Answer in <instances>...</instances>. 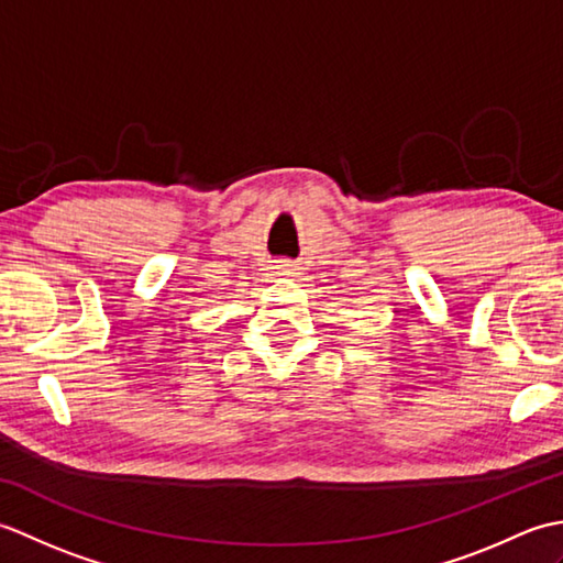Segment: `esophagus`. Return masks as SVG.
<instances>
[{"label": "esophagus", "mask_w": 563, "mask_h": 563, "mask_svg": "<svg viewBox=\"0 0 563 563\" xmlns=\"http://www.w3.org/2000/svg\"><path fill=\"white\" fill-rule=\"evenodd\" d=\"M297 271H300V263L275 261V273H278V275H297Z\"/></svg>", "instance_id": "34e87169"}]
</instances>
